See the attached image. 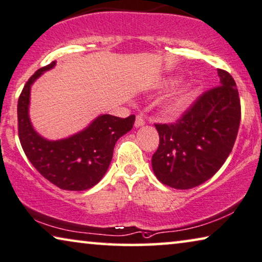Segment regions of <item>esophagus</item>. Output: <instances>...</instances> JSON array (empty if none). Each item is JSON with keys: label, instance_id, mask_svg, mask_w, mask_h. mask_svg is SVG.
Returning <instances> with one entry per match:
<instances>
[{"label": "esophagus", "instance_id": "1", "mask_svg": "<svg viewBox=\"0 0 262 262\" xmlns=\"http://www.w3.org/2000/svg\"><path fill=\"white\" fill-rule=\"evenodd\" d=\"M144 124V119L142 118L141 115H138L136 116V120H135V124L134 126L136 127V128H139V127H142Z\"/></svg>", "mask_w": 262, "mask_h": 262}]
</instances>
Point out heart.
<instances>
[{"mask_svg": "<svg viewBox=\"0 0 262 262\" xmlns=\"http://www.w3.org/2000/svg\"><path fill=\"white\" fill-rule=\"evenodd\" d=\"M180 77L179 76H169L166 77L165 80H162L160 83V87L166 89L170 88L178 83V81ZM195 94V84L192 81H186L182 82L181 84H179L177 88L173 89L165 99L162 100L161 107L162 111L166 113L167 115L175 116L181 114L185 109L188 107V104L192 101L193 96Z\"/></svg>", "mask_w": 262, "mask_h": 262, "instance_id": "1", "label": "heart"}]
</instances>
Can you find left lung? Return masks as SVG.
I'll list each match as a JSON object with an SVG mask.
<instances>
[{
	"label": "left lung",
	"instance_id": "1",
	"mask_svg": "<svg viewBox=\"0 0 262 262\" xmlns=\"http://www.w3.org/2000/svg\"><path fill=\"white\" fill-rule=\"evenodd\" d=\"M220 85L199 97L177 123L155 124L160 144L151 158L155 177L175 189L200 186L221 168L235 142L241 108L235 81L217 69Z\"/></svg>",
	"mask_w": 262,
	"mask_h": 262
}]
</instances>
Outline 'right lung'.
<instances>
[{
  "instance_id": "right-lung-1",
  "label": "right lung",
  "mask_w": 262,
  "mask_h": 262,
  "mask_svg": "<svg viewBox=\"0 0 262 262\" xmlns=\"http://www.w3.org/2000/svg\"><path fill=\"white\" fill-rule=\"evenodd\" d=\"M56 61L40 68L27 82L18 97V138L25 153L42 177L64 190H85L107 173L118 140L133 128L135 116L126 119L101 114L84 129L60 140L38 134L29 116L31 85Z\"/></svg>"
}]
</instances>
